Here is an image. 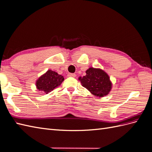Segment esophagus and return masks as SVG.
Masks as SVG:
<instances>
[{
	"label": "esophagus",
	"instance_id": "34e87169",
	"mask_svg": "<svg viewBox=\"0 0 152 152\" xmlns=\"http://www.w3.org/2000/svg\"><path fill=\"white\" fill-rule=\"evenodd\" d=\"M68 77H75L76 75L75 73H69L68 74Z\"/></svg>",
	"mask_w": 152,
	"mask_h": 152
}]
</instances>
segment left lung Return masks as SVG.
<instances>
[{
    "instance_id": "8db88e82",
    "label": "left lung",
    "mask_w": 152,
    "mask_h": 152,
    "mask_svg": "<svg viewBox=\"0 0 152 152\" xmlns=\"http://www.w3.org/2000/svg\"><path fill=\"white\" fill-rule=\"evenodd\" d=\"M86 73V75L79 78L83 87L99 97L108 94L112 84L108 74L101 69L94 68H90Z\"/></svg>"
}]
</instances>
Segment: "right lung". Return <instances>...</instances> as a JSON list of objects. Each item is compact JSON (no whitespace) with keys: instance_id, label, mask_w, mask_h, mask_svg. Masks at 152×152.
<instances>
[{"instance_id":"right-lung-1","label":"right lung","mask_w":152,"mask_h":152,"mask_svg":"<svg viewBox=\"0 0 152 152\" xmlns=\"http://www.w3.org/2000/svg\"><path fill=\"white\" fill-rule=\"evenodd\" d=\"M64 80L63 76L58 75L55 72L48 70L37 80L36 86L39 91L48 94L54 88L60 86Z\"/></svg>"}]
</instances>
